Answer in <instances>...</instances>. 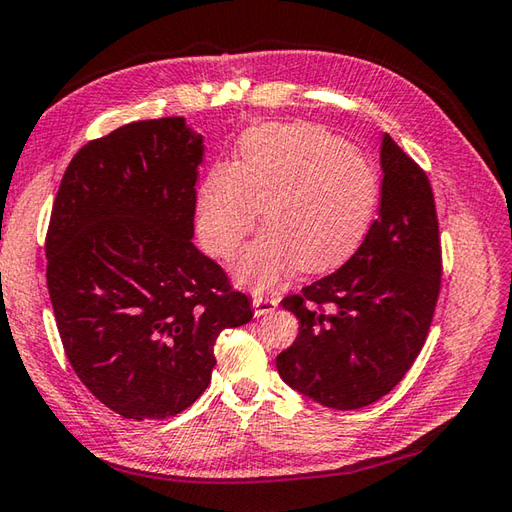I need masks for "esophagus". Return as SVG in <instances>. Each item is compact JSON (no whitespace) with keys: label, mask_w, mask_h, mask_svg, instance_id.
I'll use <instances>...</instances> for the list:
<instances>
[{"label":"esophagus","mask_w":512,"mask_h":512,"mask_svg":"<svg viewBox=\"0 0 512 512\" xmlns=\"http://www.w3.org/2000/svg\"><path fill=\"white\" fill-rule=\"evenodd\" d=\"M252 305H254V314L256 316H267V314H271V311L278 307V300L276 298H269V296H254Z\"/></svg>","instance_id":"obj_1"}]
</instances>
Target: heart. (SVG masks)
Segmentation results:
<instances>
[{
	"label": "heart",
	"mask_w": 512,
	"mask_h": 512,
	"mask_svg": "<svg viewBox=\"0 0 512 512\" xmlns=\"http://www.w3.org/2000/svg\"><path fill=\"white\" fill-rule=\"evenodd\" d=\"M378 174L360 150L314 123L249 130L234 165H216L196 196V229L216 258H234L265 210L267 229L236 263L245 285L267 289L296 265L320 274L342 265L367 236Z\"/></svg>",
	"instance_id": "obj_1"
}]
</instances>
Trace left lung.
Listing matches in <instances>:
<instances>
[{
    "label": "left lung",
    "instance_id": "left-lung-1",
    "mask_svg": "<svg viewBox=\"0 0 512 512\" xmlns=\"http://www.w3.org/2000/svg\"><path fill=\"white\" fill-rule=\"evenodd\" d=\"M380 214L333 274L280 305L300 320L276 358L291 389L329 409H362L398 384L429 336L442 283V247L429 176L389 134Z\"/></svg>",
    "mask_w": 512,
    "mask_h": 512
}]
</instances>
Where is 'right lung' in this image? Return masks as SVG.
<instances>
[{
    "mask_svg": "<svg viewBox=\"0 0 512 512\" xmlns=\"http://www.w3.org/2000/svg\"><path fill=\"white\" fill-rule=\"evenodd\" d=\"M203 137L183 117L83 145L61 179L46 280L68 362L110 411L165 420L212 380L223 329L254 309L192 243Z\"/></svg>",
    "mask_w": 512,
    "mask_h": 512,
    "instance_id": "obj_1",
    "label": "right lung"
}]
</instances>
